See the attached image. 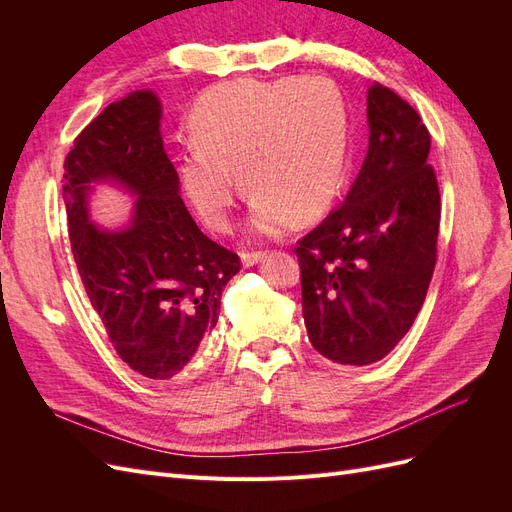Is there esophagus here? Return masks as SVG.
<instances>
[{
    "label": "esophagus",
    "instance_id": "1",
    "mask_svg": "<svg viewBox=\"0 0 512 512\" xmlns=\"http://www.w3.org/2000/svg\"><path fill=\"white\" fill-rule=\"evenodd\" d=\"M265 258H267V252H243L241 254L243 267H254V265H258L260 260H265Z\"/></svg>",
    "mask_w": 512,
    "mask_h": 512
}]
</instances>
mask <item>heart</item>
Instances as JSON below:
<instances>
[{"mask_svg": "<svg viewBox=\"0 0 512 512\" xmlns=\"http://www.w3.org/2000/svg\"><path fill=\"white\" fill-rule=\"evenodd\" d=\"M194 143L177 160L183 194L211 228L226 230L243 185L254 192L252 222L280 235L292 215L327 211L348 162V106L324 76L237 81L196 104Z\"/></svg>", "mask_w": 512, "mask_h": 512, "instance_id": "obj_1", "label": "heart"}]
</instances>
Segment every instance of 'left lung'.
Returning <instances> with one entry per match:
<instances>
[{
  "instance_id": "1",
  "label": "left lung",
  "mask_w": 512,
  "mask_h": 512,
  "mask_svg": "<svg viewBox=\"0 0 512 512\" xmlns=\"http://www.w3.org/2000/svg\"><path fill=\"white\" fill-rule=\"evenodd\" d=\"M367 121L369 149L346 200L294 247L309 342L356 367L384 359L410 331L436 269L440 228L421 115L374 83Z\"/></svg>"
}]
</instances>
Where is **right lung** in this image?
<instances>
[{
  "label": "right lung",
  "mask_w": 512,
  "mask_h": 512,
  "mask_svg": "<svg viewBox=\"0 0 512 512\" xmlns=\"http://www.w3.org/2000/svg\"><path fill=\"white\" fill-rule=\"evenodd\" d=\"M149 89L108 104L74 138L64 162L72 256L108 342L136 374L173 382L220 318L222 290L241 269L185 209ZM115 180L137 196L121 231L88 222L90 185Z\"/></svg>",
  "instance_id": "obj_1"
}]
</instances>
